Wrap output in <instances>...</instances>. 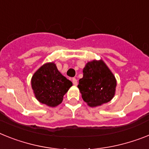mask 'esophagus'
Masks as SVG:
<instances>
[{"mask_svg": "<svg viewBox=\"0 0 149 149\" xmlns=\"http://www.w3.org/2000/svg\"><path fill=\"white\" fill-rule=\"evenodd\" d=\"M72 83L74 86H77V80L76 78H72Z\"/></svg>", "mask_w": 149, "mask_h": 149, "instance_id": "1", "label": "esophagus"}]
</instances>
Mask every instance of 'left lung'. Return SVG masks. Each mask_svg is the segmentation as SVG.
<instances>
[{
  "instance_id": "obj_1",
  "label": "left lung",
  "mask_w": 149,
  "mask_h": 149,
  "mask_svg": "<svg viewBox=\"0 0 149 149\" xmlns=\"http://www.w3.org/2000/svg\"><path fill=\"white\" fill-rule=\"evenodd\" d=\"M117 81L102 61L88 62L83 69V77L79 81L82 98L90 107L109 102L115 93Z\"/></svg>"
}]
</instances>
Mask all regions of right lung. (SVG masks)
<instances>
[{
  "label": "right lung",
  "instance_id": "right-lung-1",
  "mask_svg": "<svg viewBox=\"0 0 149 149\" xmlns=\"http://www.w3.org/2000/svg\"><path fill=\"white\" fill-rule=\"evenodd\" d=\"M72 86V82L61 74L54 63L43 65L32 78V87L36 98L50 107L61 104L63 95Z\"/></svg>",
  "mask_w": 149,
  "mask_h": 149
}]
</instances>
